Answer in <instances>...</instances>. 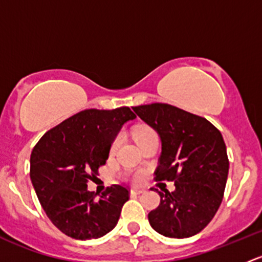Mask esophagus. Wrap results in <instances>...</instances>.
<instances>
[{"label": "esophagus", "mask_w": 262, "mask_h": 262, "mask_svg": "<svg viewBox=\"0 0 262 262\" xmlns=\"http://www.w3.org/2000/svg\"><path fill=\"white\" fill-rule=\"evenodd\" d=\"M143 192V190L142 189H130V194L132 195H139Z\"/></svg>", "instance_id": "esophagus-1"}]
</instances>
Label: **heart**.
I'll list each match as a JSON object with an SVG mask.
<instances>
[{
  "label": "heart",
  "instance_id": "b5f03b06",
  "mask_svg": "<svg viewBox=\"0 0 262 262\" xmlns=\"http://www.w3.org/2000/svg\"><path fill=\"white\" fill-rule=\"evenodd\" d=\"M153 134H156L155 132L152 130L150 128H148V126H144V125H141V126H137L136 129L133 130V136L134 138H136L137 143H139L141 141H143V139L148 138V137L153 136ZM119 143H120V137H116V138L113 141L112 146H110V152H114V150L118 148ZM142 179V173H136L134 175V180L136 181H139Z\"/></svg>",
  "mask_w": 262,
  "mask_h": 262
}]
</instances>
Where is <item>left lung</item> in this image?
I'll return each instance as SVG.
<instances>
[{
    "label": "left lung",
    "instance_id": "8db88e82",
    "mask_svg": "<svg viewBox=\"0 0 262 262\" xmlns=\"http://www.w3.org/2000/svg\"><path fill=\"white\" fill-rule=\"evenodd\" d=\"M136 114L160 136L156 180L175 181L158 191L160 205L148 214L150 227L171 238H187L215 215L226 189L229 162L221 132L207 119L168 104L141 105Z\"/></svg>",
    "mask_w": 262,
    "mask_h": 262
}]
</instances>
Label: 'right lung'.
I'll list each match as a JSON object with an SVG mask.
<instances>
[{"instance_id": "obj_1", "label": "right lung", "mask_w": 262, "mask_h": 262, "mask_svg": "<svg viewBox=\"0 0 262 262\" xmlns=\"http://www.w3.org/2000/svg\"><path fill=\"white\" fill-rule=\"evenodd\" d=\"M136 115L129 107L89 109L47 132L30 156V179L52 223L75 239L100 238L116 226L129 190L121 185L97 192L87 181L109 158L121 126Z\"/></svg>"}]
</instances>
